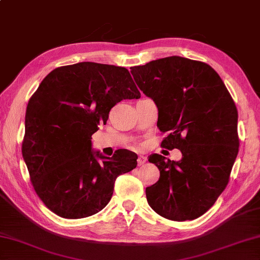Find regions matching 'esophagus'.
I'll list each match as a JSON object with an SVG mask.
<instances>
[{
	"label": "esophagus",
	"instance_id": "obj_1",
	"mask_svg": "<svg viewBox=\"0 0 260 260\" xmlns=\"http://www.w3.org/2000/svg\"><path fill=\"white\" fill-rule=\"evenodd\" d=\"M146 160H147V157H146V156H144V155H139L138 156V159H137V161H138V165L145 164Z\"/></svg>",
	"mask_w": 260,
	"mask_h": 260
}]
</instances>
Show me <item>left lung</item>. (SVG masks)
I'll use <instances>...</instances> for the list:
<instances>
[{
	"label": "left lung",
	"instance_id": "8db88e82",
	"mask_svg": "<svg viewBox=\"0 0 260 260\" xmlns=\"http://www.w3.org/2000/svg\"><path fill=\"white\" fill-rule=\"evenodd\" d=\"M130 69L157 106L158 129L169 132L161 146L182 153L178 161L149 156L159 179L146 188L147 202L172 221L198 218L223 192L237 158L236 104L218 73L204 62L169 56Z\"/></svg>",
	"mask_w": 260,
	"mask_h": 260
}]
</instances>
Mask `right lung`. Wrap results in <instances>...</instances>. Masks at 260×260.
<instances>
[{"mask_svg": "<svg viewBox=\"0 0 260 260\" xmlns=\"http://www.w3.org/2000/svg\"><path fill=\"white\" fill-rule=\"evenodd\" d=\"M134 99L140 92L122 67L80 62L44 78L27 105L22 157L34 189L53 213L76 219L101 212L117 176L136 168L132 151L106 157L91 143L112 107Z\"/></svg>", "mask_w": 260, "mask_h": 260, "instance_id": "1", "label": "right lung"}]
</instances>
